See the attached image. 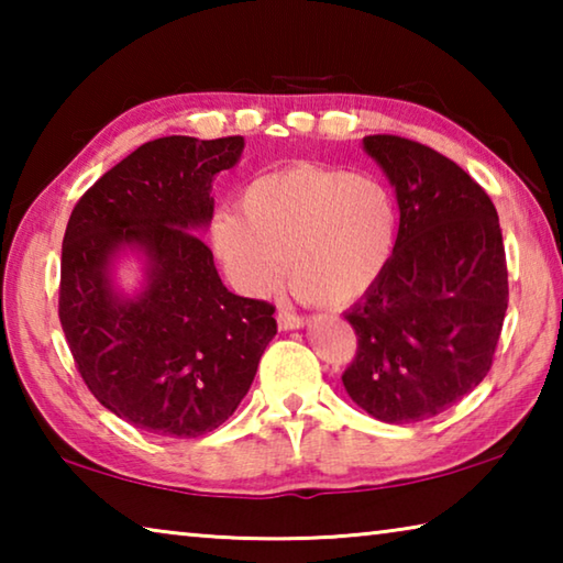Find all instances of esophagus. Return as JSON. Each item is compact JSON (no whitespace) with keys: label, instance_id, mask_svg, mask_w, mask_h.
<instances>
[{"label":"esophagus","instance_id":"34e87169","mask_svg":"<svg viewBox=\"0 0 563 563\" xmlns=\"http://www.w3.org/2000/svg\"><path fill=\"white\" fill-rule=\"evenodd\" d=\"M305 325V318L302 316H295L290 310H280L278 312V328L280 330H298Z\"/></svg>","mask_w":563,"mask_h":563}]
</instances>
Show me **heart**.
<instances>
[{
	"label": "heart",
	"instance_id": "b5f03b06",
	"mask_svg": "<svg viewBox=\"0 0 563 563\" xmlns=\"http://www.w3.org/2000/svg\"><path fill=\"white\" fill-rule=\"evenodd\" d=\"M399 235V203L385 180L347 168L295 164L255 176L241 211L221 208L211 245L238 290L263 295L285 271L292 292L347 305L383 278Z\"/></svg>",
	"mask_w": 563,
	"mask_h": 563
}]
</instances>
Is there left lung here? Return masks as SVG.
Instances as JSON below:
<instances>
[{"label": "left lung", "mask_w": 563, "mask_h": 563, "mask_svg": "<svg viewBox=\"0 0 563 563\" xmlns=\"http://www.w3.org/2000/svg\"><path fill=\"white\" fill-rule=\"evenodd\" d=\"M362 144L395 186L399 235L383 278L345 312L357 352L342 385L379 422H424L492 367L509 302L499 216L434 148L389 133Z\"/></svg>", "instance_id": "obj_1"}]
</instances>
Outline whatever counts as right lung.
<instances>
[{"label": "right lung", "instance_id": "add662e5", "mask_svg": "<svg viewBox=\"0 0 563 563\" xmlns=\"http://www.w3.org/2000/svg\"><path fill=\"white\" fill-rule=\"evenodd\" d=\"M243 136H164L107 170L74 206L62 243L59 320L76 369L113 415L158 437L190 440L241 405L278 325L265 300L221 283L198 231L211 223L216 174ZM147 255V285H110L119 246Z\"/></svg>", "mask_w": 563, "mask_h": 563}]
</instances>
